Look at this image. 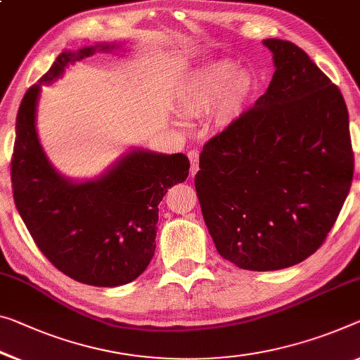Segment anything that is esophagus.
<instances>
[{"mask_svg":"<svg viewBox=\"0 0 360 360\" xmlns=\"http://www.w3.org/2000/svg\"><path fill=\"white\" fill-rule=\"evenodd\" d=\"M188 159H190V174L195 175L198 172V162H199V158H198V151H190L188 153Z\"/></svg>","mask_w":360,"mask_h":360,"instance_id":"1","label":"esophagus"}]
</instances>
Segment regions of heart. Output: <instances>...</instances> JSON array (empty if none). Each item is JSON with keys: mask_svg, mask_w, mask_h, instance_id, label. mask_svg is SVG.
Returning <instances> with one entry per match:
<instances>
[{"mask_svg": "<svg viewBox=\"0 0 360 360\" xmlns=\"http://www.w3.org/2000/svg\"><path fill=\"white\" fill-rule=\"evenodd\" d=\"M256 84L252 75L240 72L229 60H219L198 69L181 84L176 110L185 117H198L217 108L219 122H226L245 108Z\"/></svg>", "mask_w": 360, "mask_h": 360, "instance_id": "b5f03b06", "label": "heart"}]
</instances>
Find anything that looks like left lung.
Here are the masks:
<instances>
[{
    "label": "left lung",
    "instance_id": "left-lung-1",
    "mask_svg": "<svg viewBox=\"0 0 360 360\" xmlns=\"http://www.w3.org/2000/svg\"><path fill=\"white\" fill-rule=\"evenodd\" d=\"M274 53L267 91L199 154L204 222L220 256L245 270H278L323 245L354 175L340 88L291 41Z\"/></svg>",
    "mask_w": 360,
    "mask_h": 360
}]
</instances>
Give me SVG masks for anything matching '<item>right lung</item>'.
Wrapping results in <instances>:
<instances>
[{"instance_id":"1","label":"right lung","mask_w":360,"mask_h":360,"mask_svg":"<svg viewBox=\"0 0 360 360\" xmlns=\"http://www.w3.org/2000/svg\"><path fill=\"white\" fill-rule=\"evenodd\" d=\"M96 48L60 53L40 84L58 79L69 63ZM40 84L22 99L15 119L11 181L15 207L38 250L60 272L91 286L130 283L145 272L156 250L159 202L185 181L184 154L134 151L96 181L72 184L49 165L35 130Z\"/></svg>"}]
</instances>
